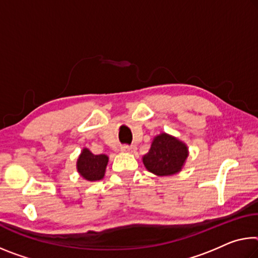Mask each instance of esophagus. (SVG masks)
Instances as JSON below:
<instances>
[{
	"label": "esophagus",
	"mask_w": 258,
	"mask_h": 258,
	"mask_svg": "<svg viewBox=\"0 0 258 258\" xmlns=\"http://www.w3.org/2000/svg\"><path fill=\"white\" fill-rule=\"evenodd\" d=\"M120 150L124 151V153H136V146H127V145H122L120 147Z\"/></svg>",
	"instance_id": "esophagus-1"
}]
</instances>
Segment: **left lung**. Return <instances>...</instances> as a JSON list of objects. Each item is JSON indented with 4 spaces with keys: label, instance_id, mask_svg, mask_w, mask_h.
Returning a JSON list of instances; mask_svg holds the SVG:
<instances>
[{
    "label": "left lung",
    "instance_id": "1",
    "mask_svg": "<svg viewBox=\"0 0 258 258\" xmlns=\"http://www.w3.org/2000/svg\"><path fill=\"white\" fill-rule=\"evenodd\" d=\"M187 157L188 148L182 141L166 133H161L154 138L142 162L149 172L164 177L181 171Z\"/></svg>",
    "mask_w": 258,
    "mask_h": 258
}]
</instances>
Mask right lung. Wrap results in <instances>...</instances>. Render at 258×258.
I'll return each mask as SVG.
<instances>
[{
	"instance_id": "add662e5",
	"label": "right lung",
	"mask_w": 258,
	"mask_h": 258,
	"mask_svg": "<svg viewBox=\"0 0 258 258\" xmlns=\"http://www.w3.org/2000/svg\"><path fill=\"white\" fill-rule=\"evenodd\" d=\"M108 161L107 155H94L89 149L84 148L77 161V170L86 180H101L104 177Z\"/></svg>"
}]
</instances>
